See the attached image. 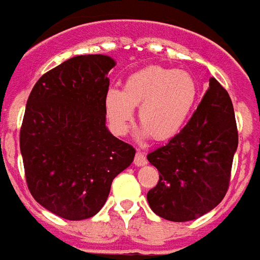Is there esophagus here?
Instances as JSON below:
<instances>
[{
  "label": "esophagus",
  "instance_id": "esophagus-1",
  "mask_svg": "<svg viewBox=\"0 0 260 260\" xmlns=\"http://www.w3.org/2000/svg\"><path fill=\"white\" fill-rule=\"evenodd\" d=\"M145 164H147V158H145V155L141 151H137V154L134 156V165H136V167H143Z\"/></svg>",
  "mask_w": 260,
  "mask_h": 260
}]
</instances>
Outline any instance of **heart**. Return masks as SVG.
<instances>
[{
    "label": "heart",
    "mask_w": 260,
    "mask_h": 260,
    "mask_svg": "<svg viewBox=\"0 0 260 260\" xmlns=\"http://www.w3.org/2000/svg\"><path fill=\"white\" fill-rule=\"evenodd\" d=\"M198 96L193 77L182 70L151 66L132 74L123 91L110 88L105 95V113L116 134L132 128L134 108H139L143 136L168 140L178 133L192 112Z\"/></svg>",
    "instance_id": "heart-1"
}]
</instances>
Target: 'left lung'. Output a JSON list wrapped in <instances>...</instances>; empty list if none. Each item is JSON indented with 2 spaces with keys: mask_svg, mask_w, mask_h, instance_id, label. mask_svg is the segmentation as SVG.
Listing matches in <instances>:
<instances>
[{
  "mask_svg": "<svg viewBox=\"0 0 260 260\" xmlns=\"http://www.w3.org/2000/svg\"><path fill=\"white\" fill-rule=\"evenodd\" d=\"M238 130L228 92L215 78L198 109L168 144L147 159L159 180L147 193L151 210L169 221H190L213 210L230 185Z\"/></svg>",
  "mask_w": 260,
  "mask_h": 260,
  "instance_id": "8db88e82",
  "label": "left lung"
}]
</instances>
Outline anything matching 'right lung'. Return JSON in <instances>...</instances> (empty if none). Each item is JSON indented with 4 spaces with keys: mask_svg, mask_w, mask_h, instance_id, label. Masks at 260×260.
<instances>
[{
    "mask_svg": "<svg viewBox=\"0 0 260 260\" xmlns=\"http://www.w3.org/2000/svg\"><path fill=\"white\" fill-rule=\"evenodd\" d=\"M113 58L85 54L42 75L27 98L19 144L29 192L66 220L95 215L136 150L106 127Z\"/></svg>",
    "mask_w": 260,
    "mask_h": 260,
    "instance_id": "right-lung-1",
    "label": "right lung"
}]
</instances>
